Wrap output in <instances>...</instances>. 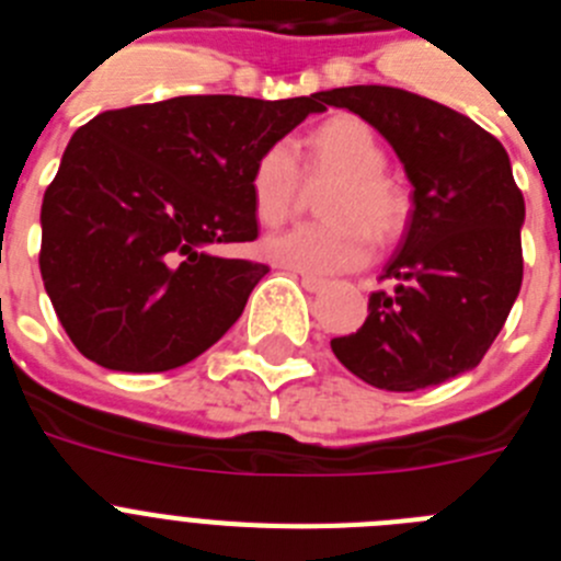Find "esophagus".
<instances>
[{
    "label": "esophagus",
    "instance_id": "esophagus-1",
    "mask_svg": "<svg viewBox=\"0 0 561 561\" xmlns=\"http://www.w3.org/2000/svg\"><path fill=\"white\" fill-rule=\"evenodd\" d=\"M297 280H300V286H304L306 291H323L325 286H329L325 277H314V275H297Z\"/></svg>",
    "mask_w": 561,
    "mask_h": 561
}]
</instances>
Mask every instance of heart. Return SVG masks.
<instances>
[{
	"label": "heart",
	"instance_id": "b5f03b06",
	"mask_svg": "<svg viewBox=\"0 0 561 561\" xmlns=\"http://www.w3.org/2000/svg\"><path fill=\"white\" fill-rule=\"evenodd\" d=\"M307 180L331 182L323 196V225H300L264 238V255L272 264L304 275H340L368 264L370 232L381 241L393 238L408 219V199L385 176V151L368 126L356 117H334L306 140ZM252 207L264 225H284L304 205L297 148L272 142L252 168Z\"/></svg>",
	"mask_w": 561,
	"mask_h": 561
}]
</instances>
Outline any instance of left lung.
Listing matches in <instances>:
<instances>
[{"mask_svg": "<svg viewBox=\"0 0 561 561\" xmlns=\"http://www.w3.org/2000/svg\"><path fill=\"white\" fill-rule=\"evenodd\" d=\"M390 142L413 185L408 236L368 297V320L331 351L362 381L393 393L478 368L523 286L525 202L508 153L474 121L393 87L320 92Z\"/></svg>", "mask_w": 561, "mask_h": 561, "instance_id": "obj_1", "label": "left lung"}]
</instances>
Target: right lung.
Returning <instances> with one entry per match:
<instances>
[{"label":"right lung","mask_w":561,"mask_h":561,"mask_svg":"<svg viewBox=\"0 0 561 561\" xmlns=\"http://www.w3.org/2000/svg\"><path fill=\"white\" fill-rule=\"evenodd\" d=\"M289 101L187 95L78 128L42 202L44 289L72 345L123 374L205 354L270 266L210 252L257 238L252 168L309 117Z\"/></svg>","instance_id":"1"}]
</instances>
